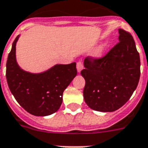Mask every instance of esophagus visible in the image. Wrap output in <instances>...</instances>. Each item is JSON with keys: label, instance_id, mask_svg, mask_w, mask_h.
<instances>
[{"label": "esophagus", "instance_id": "34e87169", "mask_svg": "<svg viewBox=\"0 0 148 148\" xmlns=\"http://www.w3.org/2000/svg\"><path fill=\"white\" fill-rule=\"evenodd\" d=\"M83 68H84V64H83L82 61L80 60V61L77 62V71L80 72Z\"/></svg>", "mask_w": 148, "mask_h": 148}]
</instances>
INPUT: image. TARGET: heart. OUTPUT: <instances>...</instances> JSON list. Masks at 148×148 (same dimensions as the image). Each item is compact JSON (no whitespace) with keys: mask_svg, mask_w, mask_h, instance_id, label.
I'll use <instances>...</instances> for the list:
<instances>
[{"mask_svg":"<svg viewBox=\"0 0 148 148\" xmlns=\"http://www.w3.org/2000/svg\"><path fill=\"white\" fill-rule=\"evenodd\" d=\"M103 46L99 47V49H97V51H96V52H95V55H97V56H99V55H100L102 53H103Z\"/></svg>","mask_w":148,"mask_h":148,"instance_id":"obj_1","label":"heart"}]
</instances>
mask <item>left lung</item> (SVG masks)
<instances>
[{"label":"left lung","instance_id":"8db88e82","mask_svg":"<svg viewBox=\"0 0 148 148\" xmlns=\"http://www.w3.org/2000/svg\"><path fill=\"white\" fill-rule=\"evenodd\" d=\"M119 42L101 58L88 56L80 74L85 79L84 98L89 107L113 112L130 99L138 84L140 62L130 32L119 29Z\"/></svg>","mask_w":148,"mask_h":148}]
</instances>
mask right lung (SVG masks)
Segmentation results:
<instances>
[{
	"label": "right lung",
	"mask_w": 148,
	"mask_h": 148,
	"mask_svg": "<svg viewBox=\"0 0 148 148\" xmlns=\"http://www.w3.org/2000/svg\"><path fill=\"white\" fill-rule=\"evenodd\" d=\"M13 42L7 61L6 77L16 100L29 113L49 116L58 110L64 90L76 77V63L56 64L41 74H31L19 67L16 60V43Z\"/></svg>",
	"instance_id": "1"
}]
</instances>
